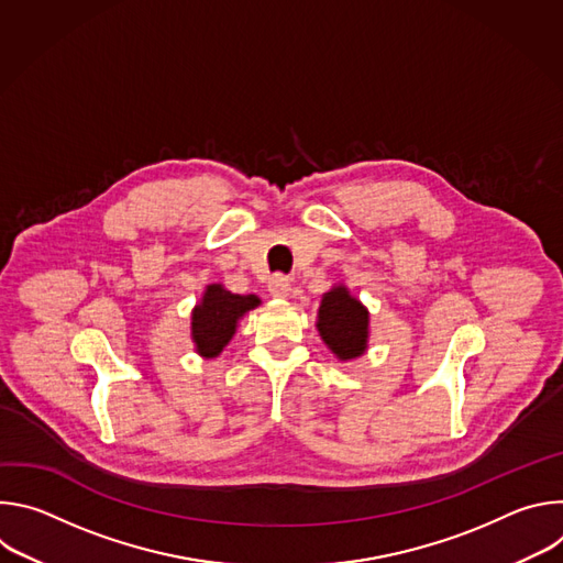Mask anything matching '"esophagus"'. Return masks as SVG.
Segmentation results:
<instances>
[{"instance_id":"1","label":"esophagus","mask_w":563,"mask_h":563,"mask_svg":"<svg viewBox=\"0 0 563 563\" xmlns=\"http://www.w3.org/2000/svg\"><path fill=\"white\" fill-rule=\"evenodd\" d=\"M267 289H269V294H272L274 298H287V296H289V291H291V283H289V278H287V276L276 274V276H272V278H269Z\"/></svg>"}]
</instances>
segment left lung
I'll return each instance as SVG.
<instances>
[{
  "mask_svg": "<svg viewBox=\"0 0 563 563\" xmlns=\"http://www.w3.org/2000/svg\"><path fill=\"white\" fill-rule=\"evenodd\" d=\"M316 330L341 363L354 361L369 347V311L347 285L339 283L320 300Z\"/></svg>",
  "mask_w": 563,
  "mask_h": 563,
  "instance_id": "left-lung-1",
  "label": "left lung"
}]
</instances>
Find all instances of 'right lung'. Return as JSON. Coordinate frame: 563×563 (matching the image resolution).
Here are the masks:
<instances>
[{
  "label": "right lung",
  "mask_w": 563,
  "mask_h": 563,
  "mask_svg": "<svg viewBox=\"0 0 563 563\" xmlns=\"http://www.w3.org/2000/svg\"><path fill=\"white\" fill-rule=\"evenodd\" d=\"M261 298L256 294H233L222 283L205 287L202 298L191 309V341L202 358H216L233 339L240 318L256 309Z\"/></svg>",
  "instance_id": "1"
}]
</instances>
